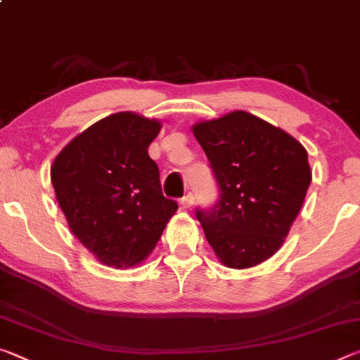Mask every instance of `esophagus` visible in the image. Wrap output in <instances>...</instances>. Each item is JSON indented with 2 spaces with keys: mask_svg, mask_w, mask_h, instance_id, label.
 Wrapping results in <instances>:
<instances>
[{
  "mask_svg": "<svg viewBox=\"0 0 360 360\" xmlns=\"http://www.w3.org/2000/svg\"><path fill=\"white\" fill-rule=\"evenodd\" d=\"M179 203H181L182 208H191V206L193 205V193H192V192L186 193L184 197H182V198L179 200Z\"/></svg>",
  "mask_w": 360,
  "mask_h": 360,
  "instance_id": "1",
  "label": "esophagus"
}]
</instances>
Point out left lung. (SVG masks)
Segmentation results:
<instances>
[{
  "mask_svg": "<svg viewBox=\"0 0 360 360\" xmlns=\"http://www.w3.org/2000/svg\"><path fill=\"white\" fill-rule=\"evenodd\" d=\"M192 130L219 187L214 205L195 210L206 240L225 266L259 265L281 248L302 208L311 182L307 150L245 111Z\"/></svg>",
  "mask_w": 360,
  "mask_h": 360,
  "instance_id": "obj_1",
  "label": "left lung"
}]
</instances>
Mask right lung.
<instances>
[{"label": "right lung", "mask_w": 360, "mask_h": 360, "mask_svg": "<svg viewBox=\"0 0 360 360\" xmlns=\"http://www.w3.org/2000/svg\"><path fill=\"white\" fill-rule=\"evenodd\" d=\"M160 122L133 112L101 119L57 155L52 186L76 238L109 266L141 262L178 203L163 197L148 148Z\"/></svg>", "instance_id": "add662e5"}]
</instances>
